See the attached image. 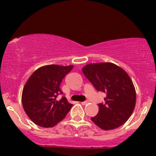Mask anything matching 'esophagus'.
Returning <instances> with one entry per match:
<instances>
[{
    "mask_svg": "<svg viewBox=\"0 0 156 156\" xmlns=\"http://www.w3.org/2000/svg\"><path fill=\"white\" fill-rule=\"evenodd\" d=\"M81 105H87V104H88V101H85V102H81Z\"/></svg>",
    "mask_w": 156,
    "mask_h": 156,
    "instance_id": "esophagus-1",
    "label": "esophagus"
}]
</instances>
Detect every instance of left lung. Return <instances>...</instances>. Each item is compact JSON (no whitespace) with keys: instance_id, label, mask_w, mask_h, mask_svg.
Instances as JSON below:
<instances>
[{"instance_id":"8db88e82","label":"left lung","mask_w":156,"mask_h":156,"mask_svg":"<svg viewBox=\"0 0 156 156\" xmlns=\"http://www.w3.org/2000/svg\"><path fill=\"white\" fill-rule=\"evenodd\" d=\"M82 71L98 92L106 94L104 103L98 104V114L91 118L93 122L105 130L126 122L136 100L135 87L128 73L111 62L87 64Z\"/></svg>"}]
</instances>
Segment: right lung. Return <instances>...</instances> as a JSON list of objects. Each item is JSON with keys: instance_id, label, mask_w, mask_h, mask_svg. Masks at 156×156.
<instances>
[{"instance_id": "right-lung-1", "label": "right lung", "mask_w": 156, "mask_h": 156, "mask_svg": "<svg viewBox=\"0 0 156 156\" xmlns=\"http://www.w3.org/2000/svg\"><path fill=\"white\" fill-rule=\"evenodd\" d=\"M73 65H46L38 68L29 77L23 87L22 104L28 117L36 125L43 128L53 127L62 121L73 104L67 98L56 101L62 94L60 85L72 70Z\"/></svg>"}]
</instances>
